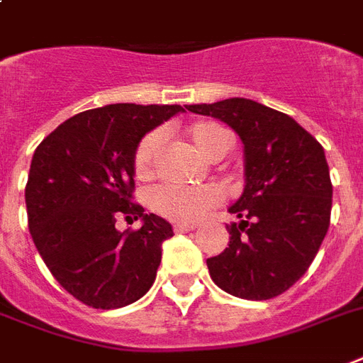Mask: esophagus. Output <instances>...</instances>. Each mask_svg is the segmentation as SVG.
<instances>
[{"mask_svg": "<svg viewBox=\"0 0 363 363\" xmlns=\"http://www.w3.org/2000/svg\"><path fill=\"white\" fill-rule=\"evenodd\" d=\"M198 225H194V223H177L175 225V230L177 232H190L194 230Z\"/></svg>", "mask_w": 363, "mask_h": 363, "instance_id": "1", "label": "esophagus"}]
</instances>
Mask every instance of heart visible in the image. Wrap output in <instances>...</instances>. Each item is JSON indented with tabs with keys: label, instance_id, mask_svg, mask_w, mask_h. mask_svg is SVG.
Instances as JSON below:
<instances>
[{
	"label": "heart",
	"instance_id": "heart-1",
	"mask_svg": "<svg viewBox=\"0 0 363 363\" xmlns=\"http://www.w3.org/2000/svg\"><path fill=\"white\" fill-rule=\"evenodd\" d=\"M192 143L207 157L225 156L230 148V135L213 121H198L188 131ZM160 133H148L137 146L133 167L140 179L150 177L154 169V156L160 146ZM220 200V192L213 184L181 186V184H157L148 192V206L156 213L175 220H196L203 217Z\"/></svg>",
	"mask_w": 363,
	"mask_h": 363
}]
</instances>
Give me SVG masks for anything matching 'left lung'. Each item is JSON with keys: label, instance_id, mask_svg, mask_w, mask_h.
I'll list each match as a JSON object with an SVG mask.
<instances>
[{"label": "left lung", "instance_id": "left-lung-1", "mask_svg": "<svg viewBox=\"0 0 363 363\" xmlns=\"http://www.w3.org/2000/svg\"><path fill=\"white\" fill-rule=\"evenodd\" d=\"M225 121L243 145L245 186L228 213V247L207 259L223 291L267 301L287 291L314 261L331 217L333 186L322 145L284 112L249 99L190 104Z\"/></svg>", "mask_w": 363, "mask_h": 363}]
</instances>
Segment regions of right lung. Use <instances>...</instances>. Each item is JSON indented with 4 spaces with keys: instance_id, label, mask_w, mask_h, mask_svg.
<instances>
[{
    "instance_id": "1",
    "label": "right lung",
    "mask_w": 363,
    "mask_h": 363,
    "mask_svg": "<svg viewBox=\"0 0 363 363\" xmlns=\"http://www.w3.org/2000/svg\"><path fill=\"white\" fill-rule=\"evenodd\" d=\"M181 112L179 104L93 108L35 148L24 192L30 234L55 280L87 306H127L156 280L173 226L131 201L133 157L146 133ZM118 216L143 226L120 233Z\"/></svg>"
}]
</instances>
